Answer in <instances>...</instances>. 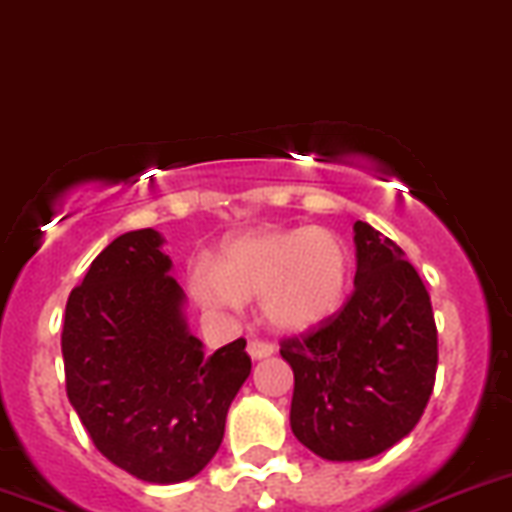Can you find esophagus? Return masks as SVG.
Wrapping results in <instances>:
<instances>
[{"label": "esophagus", "instance_id": "1", "mask_svg": "<svg viewBox=\"0 0 512 512\" xmlns=\"http://www.w3.org/2000/svg\"><path fill=\"white\" fill-rule=\"evenodd\" d=\"M247 352H250L252 359H265V356L275 354V344L267 342V339H250Z\"/></svg>", "mask_w": 512, "mask_h": 512}]
</instances>
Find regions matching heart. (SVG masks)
Masks as SVG:
<instances>
[{
  "instance_id": "1",
  "label": "heart",
  "mask_w": 512,
  "mask_h": 512,
  "mask_svg": "<svg viewBox=\"0 0 512 512\" xmlns=\"http://www.w3.org/2000/svg\"><path fill=\"white\" fill-rule=\"evenodd\" d=\"M344 240L322 227L260 230L232 240L220 267L195 265L190 289L203 307L240 309L262 299L275 327L299 332L332 317L349 285Z\"/></svg>"
}]
</instances>
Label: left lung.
I'll return each mask as SVG.
<instances>
[{
	"label": "left lung",
	"instance_id": "obj_1",
	"mask_svg": "<svg viewBox=\"0 0 512 512\" xmlns=\"http://www.w3.org/2000/svg\"><path fill=\"white\" fill-rule=\"evenodd\" d=\"M354 292L280 354L294 371L289 423L327 461H364L409 436L431 399L438 332L431 297L401 247L354 223Z\"/></svg>",
	"mask_w": 512,
	"mask_h": 512
}]
</instances>
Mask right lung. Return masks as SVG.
<instances>
[{"label":"right lung","instance_id":"obj_1","mask_svg":"<svg viewBox=\"0 0 512 512\" xmlns=\"http://www.w3.org/2000/svg\"><path fill=\"white\" fill-rule=\"evenodd\" d=\"M151 227L116 237L71 289L61 332L66 396L113 466L180 483L218 453L250 376L245 339L213 356L185 329L183 289Z\"/></svg>","mask_w":512,"mask_h":512}]
</instances>
